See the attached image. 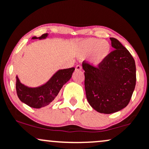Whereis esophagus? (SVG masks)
Wrapping results in <instances>:
<instances>
[{
  "label": "esophagus",
  "instance_id": "1",
  "mask_svg": "<svg viewBox=\"0 0 149 149\" xmlns=\"http://www.w3.org/2000/svg\"><path fill=\"white\" fill-rule=\"evenodd\" d=\"M82 66L80 65H77L76 66V71H81Z\"/></svg>",
  "mask_w": 149,
  "mask_h": 149
}]
</instances>
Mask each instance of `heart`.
<instances>
[{
    "mask_svg": "<svg viewBox=\"0 0 149 149\" xmlns=\"http://www.w3.org/2000/svg\"><path fill=\"white\" fill-rule=\"evenodd\" d=\"M111 49V44L107 40L88 38L82 40L77 45L76 52L81 56L90 54V63L97 66L109 57Z\"/></svg>",
    "mask_w": 149,
    "mask_h": 149,
    "instance_id": "obj_1",
    "label": "heart"
}]
</instances>
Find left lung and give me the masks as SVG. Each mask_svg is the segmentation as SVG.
I'll use <instances>...</instances> for the list:
<instances>
[{
  "mask_svg": "<svg viewBox=\"0 0 149 149\" xmlns=\"http://www.w3.org/2000/svg\"><path fill=\"white\" fill-rule=\"evenodd\" d=\"M114 48L97 67L83 62L89 104L97 112L110 114L129 104L136 85L134 58L119 40L110 38Z\"/></svg>",
  "mask_w": 149,
  "mask_h": 149,
  "instance_id": "8db88e82",
  "label": "left lung"
}]
</instances>
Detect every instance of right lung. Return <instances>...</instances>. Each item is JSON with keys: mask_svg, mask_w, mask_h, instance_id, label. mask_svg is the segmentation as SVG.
Wrapping results in <instances>:
<instances>
[{"mask_svg": "<svg viewBox=\"0 0 149 149\" xmlns=\"http://www.w3.org/2000/svg\"><path fill=\"white\" fill-rule=\"evenodd\" d=\"M47 36V33H44L41 36H34L32 39H45ZM74 70V67L59 70L47 83L37 88H29L22 84L17 76L16 90L19 99L22 102L34 109L49 105L57 96L63 85L71 79Z\"/></svg>", "mask_w": 149, "mask_h": 149, "instance_id": "right-lung-1", "label": "right lung"}]
</instances>
